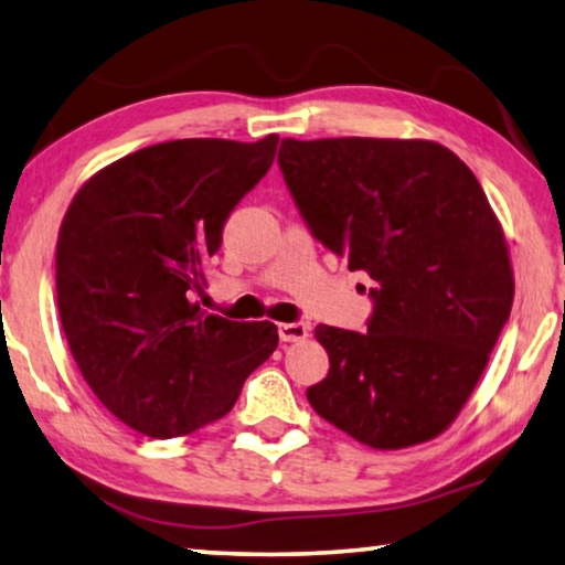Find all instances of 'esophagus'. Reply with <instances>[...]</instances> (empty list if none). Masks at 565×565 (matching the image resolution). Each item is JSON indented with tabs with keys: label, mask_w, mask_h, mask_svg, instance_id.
Here are the masks:
<instances>
[{
	"label": "esophagus",
	"mask_w": 565,
	"mask_h": 565,
	"mask_svg": "<svg viewBox=\"0 0 565 565\" xmlns=\"http://www.w3.org/2000/svg\"><path fill=\"white\" fill-rule=\"evenodd\" d=\"M282 343H300V340L308 338V326L305 322H280L277 326Z\"/></svg>",
	"instance_id": "esophagus-1"
}]
</instances>
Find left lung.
<instances>
[{"mask_svg":"<svg viewBox=\"0 0 565 565\" xmlns=\"http://www.w3.org/2000/svg\"><path fill=\"white\" fill-rule=\"evenodd\" d=\"M277 162L322 245L375 280L367 332L318 326L320 418L377 450L433 440L463 411L511 316L501 222L468 164L430 140L285 137Z\"/></svg>","mask_w":565,"mask_h":565,"instance_id":"8db88e82","label":"left lung"}]
</instances>
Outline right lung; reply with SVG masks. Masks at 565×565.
Returning a JSON list of instances; mask_svg holds the SVG:
<instances>
[{
    "label": "right lung",
    "mask_w": 565,
    "mask_h": 565,
    "mask_svg": "<svg viewBox=\"0 0 565 565\" xmlns=\"http://www.w3.org/2000/svg\"><path fill=\"white\" fill-rule=\"evenodd\" d=\"M257 142L172 140L122 157L82 184L57 237V305L74 363L99 403L150 438L233 411L277 348V326L200 310L230 212L270 170Z\"/></svg>",
    "instance_id": "right-lung-1"
}]
</instances>
